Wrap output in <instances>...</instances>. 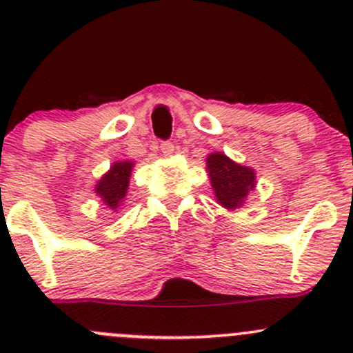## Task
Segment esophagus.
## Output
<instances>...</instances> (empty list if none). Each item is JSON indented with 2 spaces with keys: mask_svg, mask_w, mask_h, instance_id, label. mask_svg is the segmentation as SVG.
Listing matches in <instances>:
<instances>
[{
  "mask_svg": "<svg viewBox=\"0 0 353 353\" xmlns=\"http://www.w3.org/2000/svg\"><path fill=\"white\" fill-rule=\"evenodd\" d=\"M160 150H162L163 157H170L174 154V150H176V147H174V143H170V141H163V143L160 145Z\"/></svg>",
  "mask_w": 353,
  "mask_h": 353,
  "instance_id": "1",
  "label": "esophagus"
}]
</instances>
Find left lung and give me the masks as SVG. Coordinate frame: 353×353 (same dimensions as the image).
I'll list each match as a JSON object with an SVG mask.
<instances>
[{
	"label": "left lung",
	"instance_id": "obj_1",
	"mask_svg": "<svg viewBox=\"0 0 353 353\" xmlns=\"http://www.w3.org/2000/svg\"><path fill=\"white\" fill-rule=\"evenodd\" d=\"M206 172L216 203L227 210L241 208L249 193L256 190L254 169L234 162L223 152L206 157Z\"/></svg>",
	"mask_w": 353,
	"mask_h": 353
}]
</instances>
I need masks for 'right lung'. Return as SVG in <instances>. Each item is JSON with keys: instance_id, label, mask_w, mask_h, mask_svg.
I'll return each instance as SVG.
<instances>
[{"instance_id": "1", "label": "right lung", "mask_w": 353, "mask_h": 353, "mask_svg": "<svg viewBox=\"0 0 353 353\" xmlns=\"http://www.w3.org/2000/svg\"><path fill=\"white\" fill-rule=\"evenodd\" d=\"M133 167V160H116L109 167L108 172L95 183L94 193L112 212H116L123 205L128 188H130V177Z\"/></svg>"}]
</instances>
